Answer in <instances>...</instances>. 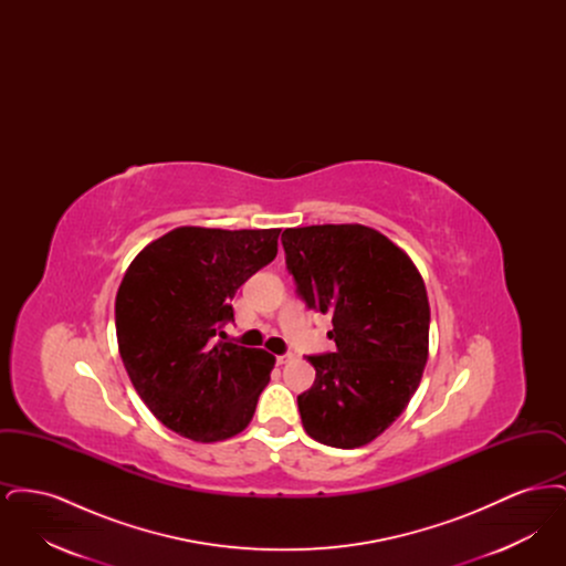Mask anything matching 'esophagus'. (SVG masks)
Returning <instances> with one entry per match:
<instances>
[{"label": "esophagus", "mask_w": 566, "mask_h": 566, "mask_svg": "<svg viewBox=\"0 0 566 566\" xmlns=\"http://www.w3.org/2000/svg\"><path fill=\"white\" fill-rule=\"evenodd\" d=\"M293 358H295V354L286 352V354H280V356H275V363H277V365H286V363H291Z\"/></svg>", "instance_id": "34e87169"}]
</instances>
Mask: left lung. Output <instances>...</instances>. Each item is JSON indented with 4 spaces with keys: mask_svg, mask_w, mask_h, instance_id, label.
Returning a JSON list of instances; mask_svg holds the SVG:
<instances>
[{
    "mask_svg": "<svg viewBox=\"0 0 566 566\" xmlns=\"http://www.w3.org/2000/svg\"><path fill=\"white\" fill-rule=\"evenodd\" d=\"M286 270L310 310L328 314L335 352L314 354V386L296 397L305 432L331 448L374 441L403 411L429 358V296L399 245L363 224L282 233Z\"/></svg>",
    "mask_w": 566,
    "mask_h": 566,
    "instance_id": "obj_1",
    "label": "left lung"
}]
</instances>
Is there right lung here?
Listing matches in <instances>:
<instances>
[{
  "instance_id": "obj_1",
  "label": "right lung",
  "mask_w": 566,
  "mask_h": 566,
  "mask_svg": "<svg viewBox=\"0 0 566 566\" xmlns=\"http://www.w3.org/2000/svg\"><path fill=\"white\" fill-rule=\"evenodd\" d=\"M280 229L178 227L148 243L116 293L123 365L155 418L212 443L242 432L275 358L224 339L231 298L277 254Z\"/></svg>"
}]
</instances>
